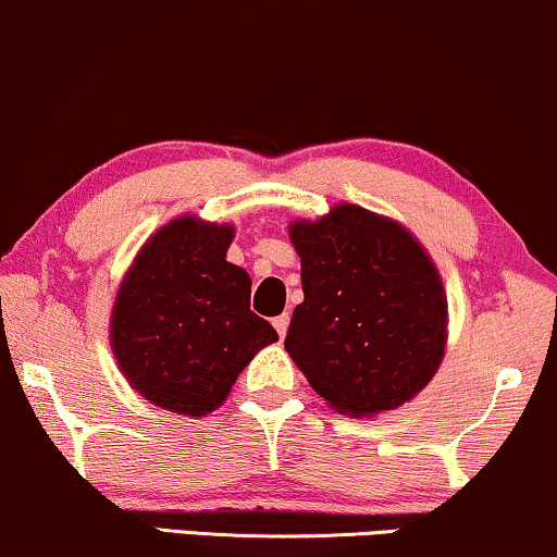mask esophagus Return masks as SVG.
<instances>
[{
	"label": "esophagus",
	"mask_w": 557,
	"mask_h": 557,
	"mask_svg": "<svg viewBox=\"0 0 557 557\" xmlns=\"http://www.w3.org/2000/svg\"><path fill=\"white\" fill-rule=\"evenodd\" d=\"M272 326H274V331H277V336H280V339H285V334H287V326H290V315H287V313L277 315V319L272 321Z\"/></svg>",
	"instance_id": "obj_1"
}]
</instances>
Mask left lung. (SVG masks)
Here are the masks:
<instances>
[{
  "label": "left lung",
  "mask_w": 557,
  "mask_h": 557,
  "mask_svg": "<svg viewBox=\"0 0 557 557\" xmlns=\"http://www.w3.org/2000/svg\"><path fill=\"white\" fill-rule=\"evenodd\" d=\"M302 298L285 349L331 408L375 417L434 377L447 344V295L424 246L400 223L342 202L295 221Z\"/></svg>",
  "instance_id": "left-lung-1"
}]
</instances>
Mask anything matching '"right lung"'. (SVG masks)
Instances as JSON below:
<instances>
[{"mask_svg":"<svg viewBox=\"0 0 557 557\" xmlns=\"http://www.w3.org/2000/svg\"><path fill=\"white\" fill-rule=\"evenodd\" d=\"M234 226L193 215L159 228L123 277L110 344L121 372L159 408L206 417L277 331L249 308L251 277L231 264Z\"/></svg>","mask_w":557,"mask_h":557,"instance_id":"add662e5","label":"right lung"}]
</instances>
